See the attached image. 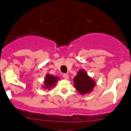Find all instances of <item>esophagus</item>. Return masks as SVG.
I'll use <instances>...</instances> for the list:
<instances>
[{
    "instance_id": "obj_1",
    "label": "esophagus",
    "mask_w": 131,
    "mask_h": 131,
    "mask_svg": "<svg viewBox=\"0 0 131 131\" xmlns=\"http://www.w3.org/2000/svg\"><path fill=\"white\" fill-rule=\"evenodd\" d=\"M63 77L64 79H68V78H69V75L67 73H64L63 74Z\"/></svg>"
}]
</instances>
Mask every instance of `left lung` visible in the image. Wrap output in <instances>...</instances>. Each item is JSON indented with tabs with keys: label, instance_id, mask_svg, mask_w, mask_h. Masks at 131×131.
I'll return each mask as SVG.
<instances>
[{
	"label": "left lung",
	"instance_id": "1",
	"mask_svg": "<svg viewBox=\"0 0 131 131\" xmlns=\"http://www.w3.org/2000/svg\"><path fill=\"white\" fill-rule=\"evenodd\" d=\"M73 81L77 91L82 94L91 92L95 86V82L87 75L84 70L78 71L77 75L74 78Z\"/></svg>",
	"mask_w": 131,
	"mask_h": 131
}]
</instances>
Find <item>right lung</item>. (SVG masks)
Listing matches in <instances>:
<instances>
[{"mask_svg": "<svg viewBox=\"0 0 131 131\" xmlns=\"http://www.w3.org/2000/svg\"><path fill=\"white\" fill-rule=\"evenodd\" d=\"M58 79V77H56L54 76L51 75H47L45 79V89H49L51 86L55 85L56 83H57Z\"/></svg>", "mask_w": 131, "mask_h": 131, "instance_id": "obj_1", "label": "right lung"}]
</instances>
